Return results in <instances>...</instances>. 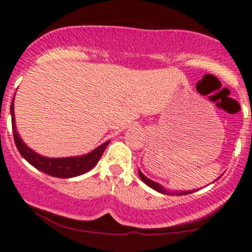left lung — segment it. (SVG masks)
I'll list each match as a JSON object with an SVG mask.
<instances>
[{"label":"left lung","mask_w":252,"mask_h":252,"mask_svg":"<svg viewBox=\"0 0 252 252\" xmlns=\"http://www.w3.org/2000/svg\"><path fill=\"white\" fill-rule=\"evenodd\" d=\"M138 175H140V178L142 179V181L147 185V186H149L150 189H155L156 192L161 193V194H167V195H174V194L175 195H186V194H189V193L195 192V189H192V190H179V192H178V190H168L167 189H164L163 186H161L160 184H158V182L150 180V179L147 178V176L144 175L143 173L141 172V170H138ZM218 179H217V180H218Z\"/></svg>","instance_id":"left-lung-1"}]
</instances>
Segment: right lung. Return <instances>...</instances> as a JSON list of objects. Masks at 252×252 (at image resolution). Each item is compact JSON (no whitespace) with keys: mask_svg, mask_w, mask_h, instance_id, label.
<instances>
[{"mask_svg":"<svg viewBox=\"0 0 252 252\" xmlns=\"http://www.w3.org/2000/svg\"><path fill=\"white\" fill-rule=\"evenodd\" d=\"M11 114V128H13L14 141H15L16 148L22 155L26 161H28L32 166L35 167L36 169L41 170L46 174L56 176V178H74V176L82 175L91 170L98 163L99 158H102L104 150L108 146L110 141H106L96 149L88 153L85 155L72 156V158H46L37 154L33 149L26 144L22 138L20 137L19 132L16 131L15 124V114H14V99L10 105Z\"/></svg>","mask_w":252,"mask_h":252,"instance_id":"1","label":"right lung"}]
</instances>
